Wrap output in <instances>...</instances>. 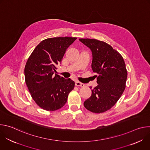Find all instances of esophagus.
<instances>
[{"label": "esophagus", "mask_w": 150, "mask_h": 150, "mask_svg": "<svg viewBox=\"0 0 150 150\" xmlns=\"http://www.w3.org/2000/svg\"><path fill=\"white\" fill-rule=\"evenodd\" d=\"M75 85L76 86H78V87H84V84L80 82H78V81H76L75 82Z\"/></svg>", "instance_id": "esophagus-1"}]
</instances>
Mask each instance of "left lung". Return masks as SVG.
<instances>
[{
  "label": "left lung",
  "mask_w": 150,
  "mask_h": 150,
  "mask_svg": "<svg viewBox=\"0 0 150 150\" xmlns=\"http://www.w3.org/2000/svg\"><path fill=\"white\" fill-rule=\"evenodd\" d=\"M93 53L91 68L97 74L98 85L91 90V96L83 105L88 110L101 113L110 109L117 103L125 87L127 72L122 55L104 41L79 38Z\"/></svg>",
  "instance_id": "1"
}]
</instances>
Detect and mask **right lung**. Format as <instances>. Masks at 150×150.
<instances>
[{"label":"right lung","instance_id":"obj_1","mask_svg":"<svg viewBox=\"0 0 150 150\" xmlns=\"http://www.w3.org/2000/svg\"><path fill=\"white\" fill-rule=\"evenodd\" d=\"M76 37H54L41 41L28 57L24 69L25 81L35 103L47 111L57 110L65 105L75 82L55 74L68 47Z\"/></svg>","mask_w":150,"mask_h":150}]
</instances>
